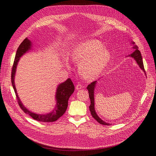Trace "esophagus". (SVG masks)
<instances>
[{
    "mask_svg": "<svg viewBox=\"0 0 156 156\" xmlns=\"http://www.w3.org/2000/svg\"><path fill=\"white\" fill-rule=\"evenodd\" d=\"M83 88V86L81 85V84H77L76 86V90H80V89H81Z\"/></svg>",
    "mask_w": 156,
    "mask_h": 156,
    "instance_id": "34e87169",
    "label": "esophagus"
}]
</instances>
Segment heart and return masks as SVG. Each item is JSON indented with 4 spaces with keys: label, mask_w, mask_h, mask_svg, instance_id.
I'll use <instances>...</instances> for the list:
<instances>
[{
    "label": "heart",
    "mask_w": 156,
    "mask_h": 156,
    "mask_svg": "<svg viewBox=\"0 0 156 156\" xmlns=\"http://www.w3.org/2000/svg\"><path fill=\"white\" fill-rule=\"evenodd\" d=\"M111 53L103 44L95 40H87L80 42L71 53V58L79 62L80 75L86 79L99 76L108 66L111 59Z\"/></svg>",
    "instance_id": "obj_1"
}]
</instances>
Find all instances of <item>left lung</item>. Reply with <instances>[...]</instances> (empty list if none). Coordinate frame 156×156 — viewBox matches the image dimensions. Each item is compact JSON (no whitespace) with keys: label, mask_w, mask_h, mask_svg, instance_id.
<instances>
[{"label":"left lung","mask_w":156,"mask_h":156,"mask_svg":"<svg viewBox=\"0 0 156 156\" xmlns=\"http://www.w3.org/2000/svg\"><path fill=\"white\" fill-rule=\"evenodd\" d=\"M132 44L133 45V48L134 49V51L129 54L128 56L132 57L136 61V62H137L138 65L139 66V67L141 68V69L143 70V71L145 73V71L144 69V64H143V60H142V55L141 53L140 52V51L138 50V47L135 45V43L133 42H132ZM97 81H95L94 82L91 83L90 85H88V87H87V90H88V94H89V98L90 99V105L89 106V109L90 111L92 117L98 122H99L100 124L101 125H110V123H108V122H105V121H104L103 120H102L99 116L97 115L95 110V101H94V90H95V85L97 83Z\"/></svg>","instance_id":"8db88e82"}]
</instances>
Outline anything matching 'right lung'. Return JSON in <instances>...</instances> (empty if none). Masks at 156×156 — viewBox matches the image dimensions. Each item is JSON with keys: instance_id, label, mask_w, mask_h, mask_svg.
Wrapping results in <instances>:
<instances>
[{"instance_id": "1", "label": "right lung", "mask_w": 156, "mask_h": 156, "mask_svg": "<svg viewBox=\"0 0 156 156\" xmlns=\"http://www.w3.org/2000/svg\"><path fill=\"white\" fill-rule=\"evenodd\" d=\"M31 42L26 38L24 39L21 44L20 45L17 51H16L15 59L13 64V66L12 69L11 73V82L14 88V90L15 92L16 99L18 100V104L21 109L25 112L26 114L30 115L33 119H34L38 121L42 122H54L56 120L58 119L60 117H61L64 112H66L68 108V100L70 96L75 91V86L73 85V83L70 78H68L66 81H64V83L59 84L57 88L56 94H55V100H56V104L55 107L52 111L51 112L44 114H36L34 112H32L30 111L28 109H27L23 104H22L21 101H20V98L18 95L17 91H16V88L15 87L14 83V77L16 71V68H17V65L19 62L20 57L25 54L26 52H28L31 50Z\"/></svg>"}]
</instances>
